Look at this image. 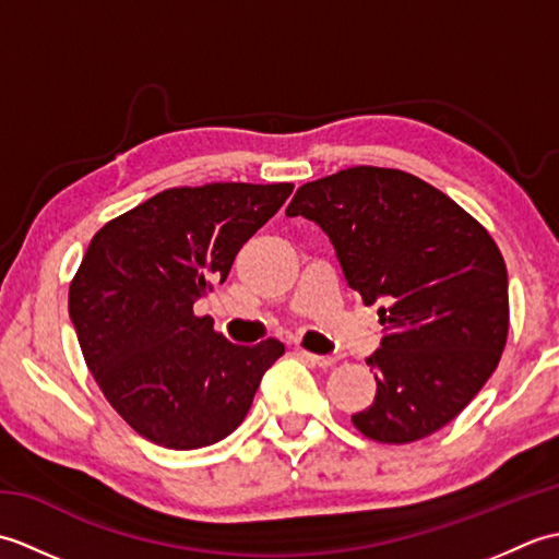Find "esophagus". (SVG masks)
Instances as JSON below:
<instances>
[{
	"label": "esophagus",
	"instance_id": "34e87169",
	"mask_svg": "<svg viewBox=\"0 0 559 559\" xmlns=\"http://www.w3.org/2000/svg\"><path fill=\"white\" fill-rule=\"evenodd\" d=\"M300 355L310 362L319 365V367H331V365L338 362V355H314V353H307V350H300Z\"/></svg>",
	"mask_w": 559,
	"mask_h": 559
}]
</instances>
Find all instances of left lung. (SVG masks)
<instances>
[{
    "label": "left lung",
    "mask_w": 559,
    "mask_h": 559,
    "mask_svg": "<svg viewBox=\"0 0 559 559\" xmlns=\"http://www.w3.org/2000/svg\"><path fill=\"white\" fill-rule=\"evenodd\" d=\"M286 216L314 221L348 286L382 302V348L367 358L377 396L353 425L382 444L442 430L507 343V266L490 233L420 177L372 165L302 185Z\"/></svg>",
    "instance_id": "left-lung-1"
}]
</instances>
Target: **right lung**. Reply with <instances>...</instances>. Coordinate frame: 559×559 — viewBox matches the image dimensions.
Listing matches in <instances>:
<instances>
[{"label": "right lung", "mask_w": 559, "mask_h": 559, "mask_svg": "<svg viewBox=\"0 0 559 559\" xmlns=\"http://www.w3.org/2000/svg\"><path fill=\"white\" fill-rule=\"evenodd\" d=\"M290 182L173 187L105 223L69 286V317L110 406L148 442L201 449L228 437L286 346H235L194 302L228 278L240 247Z\"/></svg>", "instance_id": "1"}]
</instances>
